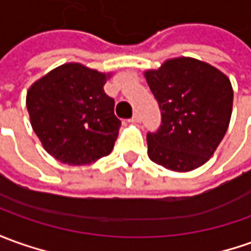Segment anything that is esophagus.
<instances>
[{"label":"esophagus","instance_id":"1","mask_svg":"<svg viewBox=\"0 0 251 251\" xmlns=\"http://www.w3.org/2000/svg\"><path fill=\"white\" fill-rule=\"evenodd\" d=\"M140 119H141L140 118V114L139 112H136L132 117V119H130V122H140Z\"/></svg>","mask_w":251,"mask_h":251}]
</instances>
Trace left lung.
Returning <instances> with one entry per match:
<instances>
[{"label": "left lung", "instance_id": "1", "mask_svg": "<svg viewBox=\"0 0 251 251\" xmlns=\"http://www.w3.org/2000/svg\"><path fill=\"white\" fill-rule=\"evenodd\" d=\"M144 76L162 115L161 127L147 134L150 159L175 172L202 166L229 125L231 81L216 67L192 57L166 60Z\"/></svg>", "mask_w": 251, "mask_h": 251}]
</instances>
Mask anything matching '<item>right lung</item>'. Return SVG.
<instances>
[{
    "mask_svg": "<svg viewBox=\"0 0 251 251\" xmlns=\"http://www.w3.org/2000/svg\"><path fill=\"white\" fill-rule=\"evenodd\" d=\"M110 75L79 63H67L30 86L27 111L48 154L79 166L111 152L121 121L114 114V99L103 89Z\"/></svg>",
    "mask_w": 251,
    "mask_h": 251,
    "instance_id": "1",
    "label": "right lung"
}]
</instances>
